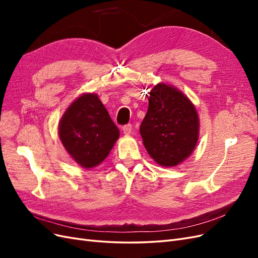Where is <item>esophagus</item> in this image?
<instances>
[{
  "label": "esophagus",
  "mask_w": 258,
  "mask_h": 258,
  "mask_svg": "<svg viewBox=\"0 0 258 258\" xmlns=\"http://www.w3.org/2000/svg\"><path fill=\"white\" fill-rule=\"evenodd\" d=\"M122 131H123L124 135H130L131 132H132V126H131L130 123L126 124V126L122 127Z\"/></svg>",
  "instance_id": "esophagus-1"
}]
</instances>
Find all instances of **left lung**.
Masks as SVG:
<instances>
[{
  "instance_id": "8db88e82",
  "label": "left lung",
  "mask_w": 258,
  "mask_h": 258,
  "mask_svg": "<svg viewBox=\"0 0 258 258\" xmlns=\"http://www.w3.org/2000/svg\"><path fill=\"white\" fill-rule=\"evenodd\" d=\"M148 110L140 127L143 144L162 167H174L189 157L197 145L199 117L191 101L167 84L151 90Z\"/></svg>"
}]
</instances>
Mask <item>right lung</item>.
Segmentation results:
<instances>
[{
    "label": "right lung",
    "instance_id": "add662e5",
    "mask_svg": "<svg viewBox=\"0 0 258 258\" xmlns=\"http://www.w3.org/2000/svg\"><path fill=\"white\" fill-rule=\"evenodd\" d=\"M59 138L70 156L85 169L100 165L110 154L119 130L95 93H84L59 121Z\"/></svg>",
    "mask_w": 258,
    "mask_h": 258
}]
</instances>
